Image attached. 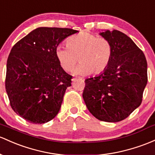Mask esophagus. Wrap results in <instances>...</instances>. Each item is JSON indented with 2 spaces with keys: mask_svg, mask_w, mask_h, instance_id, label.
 <instances>
[{
  "mask_svg": "<svg viewBox=\"0 0 155 155\" xmlns=\"http://www.w3.org/2000/svg\"><path fill=\"white\" fill-rule=\"evenodd\" d=\"M78 79H82V78L81 77H79V78H74V79H72L73 81H76V80H78Z\"/></svg>",
  "mask_w": 155,
  "mask_h": 155,
  "instance_id": "34e87169",
  "label": "esophagus"
}]
</instances>
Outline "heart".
<instances>
[{"label":"heart","instance_id":"1","mask_svg":"<svg viewBox=\"0 0 155 155\" xmlns=\"http://www.w3.org/2000/svg\"><path fill=\"white\" fill-rule=\"evenodd\" d=\"M66 45L56 48L55 55L61 67L67 72L73 71L79 60L81 63L75 70L76 74H99L107 69L113 57V45L110 40L89 32L68 37Z\"/></svg>","mask_w":155,"mask_h":155}]
</instances>
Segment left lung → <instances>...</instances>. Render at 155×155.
Listing matches in <instances>:
<instances>
[{
  "label": "left lung",
  "mask_w": 155,
  "mask_h": 155,
  "mask_svg": "<svg viewBox=\"0 0 155 155\" xmlns=\"http://www.w3.org/2000/svg\"><path fill=\"white\" fill-rule=\"evenodd\" d=\"M100 35L113 45V57L102 74L84 81L82 96L97 119L118 122L142 102L148 81L147 62L143 52L120 31L107 30Z\"/></svg>",
  "instance_id": "left-lung-1"
}]
</instances>
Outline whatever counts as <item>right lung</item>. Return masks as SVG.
Wrapping results in <instances>:
<instances>
[{
	"mask_svg": "<svg viewBox=\"0 0 155 155\" xmlns=\"http://www.w3.org/2000/svg\"><path fill=\"white\" fill-rule=\"evenodd\" d=\"M77 32L67 28L40 27L12 48L5 87L11 107L27 121L44 124L58 114L73 76L61 67L55 50L64 39Z\"/></svg>",
	"mask_w": 155,
	"mask_h": 155,
	"instance_id": "add662e5",
	"label": "right lung"
}]
</instances>
